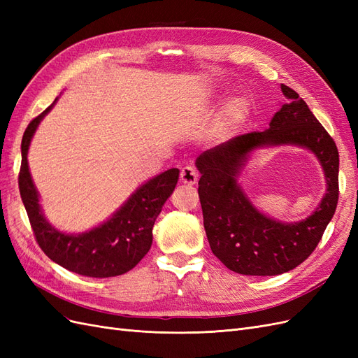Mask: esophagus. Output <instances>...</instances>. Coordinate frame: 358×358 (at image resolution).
<instances>
[{"label": "esophagus", "mask_w": 358, "mask_h": 358, "mask_svg": "<svg viewBox=\"0 0 358 358\" xmlns=\"http://www.w3.org/2000/svg\"><path fill=\"white\" fill-rule=\"evenodd\" d=\"M197 179H199V173L194 167L187 166L180 170V182L185 183V185H196Z\"/></svg>", "instance_id": "esophagus-1"}]
</instances>
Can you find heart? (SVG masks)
I'll return each mask as SVG.
<instances>
[{
	"mask_svg": "<svg viewBox=\"0 0 358 358\" xmlns=\"http://www.w3.org/2000/svg\"><path fill=\"white\" fill-rule=\"evenodd\" d=\"M252 115V106L245 96H236L225 104L216 124V134L221 138H229L246 125Z\"/></svg>",
	"mask_w": 358,
	"mask_h": 358,
	"instance_id": "b5f03b06",
	"label": "heart"
}]
</instances>
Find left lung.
Returning <instances> with one entry per match:
<instances>
[{"label":"left lung","mask_w":358,"mask_h":358,"mask_svg":"<svg viewBox=\"0 0 358 358\" xmlns=\"http://www.w3.org/2000/svg\"><path fill=\"white\" fill-rule=\"evenodd\" d=\"M285 103L262 133L237 136L203 152L199 197L212 252L241 275L275 276L289 272L313 252L331 221L339 197V152L333 138L296 91L280 85ZM292 144L317 157L328 189L317 209L297 223L276 222L258 211L238 183L254 150Z\"/></svg>","instance_id":"left-lung-1"}]
</instances>
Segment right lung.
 Here are the masks:
<instances>
[{
  "label": "right lung",
  "instance_id": "1",
  "mask_svg": "<svg viewBox=\"0 0 358 358\" xmlns=\"http://www.w3.org/2000/svg\"><path fill=\"white\" fill-rule=\"evenodd\" d=\"M57 100L53 101V104ZM32 119L22 138L19 191L36 241L52 262L70 272L90 278H112L127 273L152 245V229L162 206L175 191L179 170L170 169L138 187L109 220L94 229L69 234L57 230L43 215L38 191L28 167V149L41 119L53 107Z\"/></svg>",
  "mask_w": 358,
  "mask_h": 358
}]
</instances>
